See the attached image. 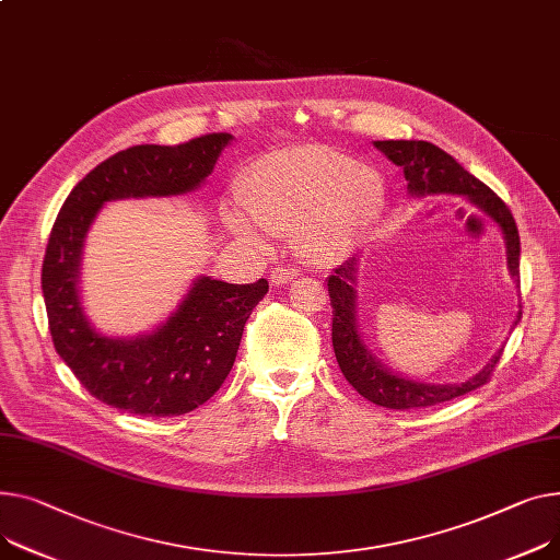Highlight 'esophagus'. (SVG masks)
Masks as SVG:
<instances>
[{
  "label": "esophagus",
  "instance_id": "obj_1",
  "mask_svg": "<svg viewBox=\"0 0 560 560\" xmlns=\"http://www.w3.org/2000/svg\"><path fill=\"white\" fill-rule=\"evenodd\" d=\"M296 279V270H292V268H275L272 270V275H270V281H272V285H283V283H290V281H294Z\"/></svg>",
  "mask_w": 560,
  "mask_h": 560
}]
</instances>
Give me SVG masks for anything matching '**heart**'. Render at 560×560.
Returning a JSON list of instances; mask_svg holds the SVG:
<instances>
[{"label": "heart", "instance_id": "heart-1", "mask_svg": "<svg viewBox=\"0 0 560 560\" xmlns=\"http://www.w3.org/2000/svg\"><path fill=\"white\" fill-rule=\"evenodd\" d=\"M222 207L232 234L264 243L266 232H292L308 266L340 264L366 238L385 207L383 177L326 145H296L254 162Z\"/></svg>", "mask_w": 560, "mask_h": 560}]
</instances>
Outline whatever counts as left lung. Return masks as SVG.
I'll return each mask as SVG.
<instances>
[{
  "label": "left lung",
  "mask_w": 560,
  "mask_h": 560,
  "mask_svg": "<svg viewBox=\"0 0 560 560\" xmlns=\"http://www.w3.org/2000/svg\"><path fill=\"white\" fill-rule=\"evenodd\" d=\"M378 151L396 166L402 168L407 179L409 198L425 196H457L470 202L477 211L491 218L502 232L506 247V270L511 279L520 281V236L515 220L509 207L489 189L487 184L470 175L453 155L441 151L430 141L415 139H387L374 141ZM358 266L360 256H351L328 277V296L332 308V351L345 378L353 389L366 400L389 407V409H417L436 402L453 400L487 383L500 362L504 345L493 353V358L481 366L475 376L464 383H425L407 378L392 366H387L364 342V335L358 324ZM520 313L513 319L511 330L520 322Z\"/></svg>",
  "instance_id": "8db88e82"
}]
</instances>
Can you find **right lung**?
Masks as SVG:
<instances>
[{
  "label": "right lung",
  "instance_id": "right-lung-1",
  "mask_svg": "<svg viewBox=\"0 0 560 560\" xmlns=\"http://www.w3.org/2000/svg\"><path fill=\"white\" fill-rule=\"evenodd\" d=\"M232 141L218 132L179 145H132L73 186L54 222L43 264L54 347L94 398L121 412L179 417L207 402L232 371L245 322L268 281L238 285L202 275L151 330L107 335L90 322L81 296L88 232L107 202L200 189Z\"/></svg>",
  "mask_w": 560,
  "mask_h": 560
}]
</instances>
